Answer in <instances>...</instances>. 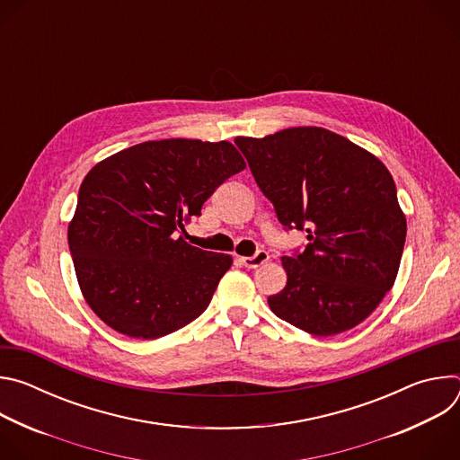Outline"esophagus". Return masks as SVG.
Masks as SVG:
<instances>
[{
    "label": "esophagus",
    "instance_id": "1",
    "mask_svg": "<svg viewBox=\"0 0 460 460\" xmlns=\"http://www.w3.org/2000/svg\"><path fill=\"white\" fill-rule=\"evenodd\" d=\"M238 260L242 261V266H245V268H249V270H254V268H260L261 264H266V261L270 260V252L258 251V252L252 254V256H240Z\"/></svg>",
    "mask_w": 460,
    "mask_h": 460
}]
</instances>
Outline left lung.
Masks as SVG:
<instances>
[{"mask_svg":"<svg viewBox=\"0 0 460 460\" xmlns=\"http://www.w3.org/2000/svg\"><path fill=\"white\" fill-rule=\"evenodd\" d=\"M234 144L280 224L307 231L305 249L282 256L288 284L268 298L271 311L314 337L358 325L395 284L406 242V217L385 165L322 127Z\"/></svg>","mask_w":460,"mask_h":460,"instance_id":"8db88e82","label":"left lung"}]
</instances>
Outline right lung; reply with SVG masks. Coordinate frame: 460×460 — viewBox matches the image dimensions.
I'll list each match as a JSON object with an SVG mask.
<instances>
[{
    "mask_svg": "<svg viewBox=\"0 0 460 460\" xmlns=\"http://www.w3.org/2000/svg\"><path fill=\"white\" fill-rule=\"evenodd\" d=\"M245 169L229 142L153 140L96 164L69 222V249L89 307L114 332L155 341L209 305L233 258L183 240V224Z\"/></svg>",
    "mask_w": 460,
    "mask_h": 460,
    "instance_id": "obj_1",
    "label": "right lung"
}]
</instances>
